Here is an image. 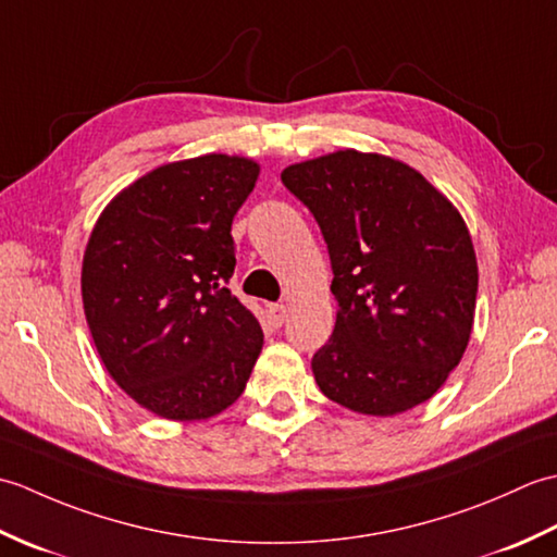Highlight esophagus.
Returning <instances> with one entry per match:
<instances>
[{
    "instance_id": "esophagus-1",
    "label": "esophagus",
    "mask_w": 557,
    "mask_h": 557,
    "mask_svg": "<svg viewBox=\"0 0 557 557\" xmlns=\"http://www.w3.org/2000/svg\"><path fill=\"white\" fill-rule=\"evenodd\" d=\"M268 318H270L272 325L282 327V323H285V318H287V306L270 304V306H268Z\"/></svg>"
}]
</instances>
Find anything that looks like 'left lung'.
<instances>
[{"label":"left lung","mask_w":557,"mask_h":557,"mask_svg":"<svg viewBox=\"0 0 557 557\" xmlns=\"http://www.w3.org/2000/svg\"><path fill=\"white\" fill-rule=\"evenodd\" d=\"M325 236L337 321L311 369L366 417L431 399L474 327L479 268L465 218L407 162L345 148L282 170Z\"/></svg>","instance_id":"obj_1"}]
</instances>
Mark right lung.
I'll return each instance as SVG.
<instances>
[{"mask_svg":"<svg viewBox=\"0 0 557 557\" xmlns=\"http://www.w3.org/2000/svg\"><path fill=\"white\" fill-rule=\"evenodd\" d=\"M258 174L256 160L224 152L160 164L90 232L81 297L92 342L112 381L156 417H218L263 349L256 315L224 287L232 220Z\"/></svg>","mask_w":557,"mask_h":557,"instance_id":"obj_1","label":"right lung"}]
</instances>
